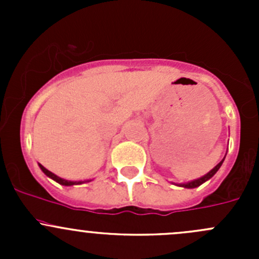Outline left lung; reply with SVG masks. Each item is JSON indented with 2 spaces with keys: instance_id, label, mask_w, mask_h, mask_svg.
<instances>
[{
  "instance_id": "1",
  "label": "left lung",
  "mask_w": 259,
  "mask_h": 259,
  "mask_svg": "<svg viewBox=\"0 0 259 259\" xmlns=\"http://www.w3.org/2000/svg\"><path fill=\"white\" fill-rule=\"evenodd\" d=\"M224 158H226V156H224ZM223 161H224V159L221 161V163L217 164V165L214 166V168L211 169V170L209 171V173H207V174H205V176H203L202 178L192 180V182L184 183V184H179V185H180V187H184V188H197V187H199V185H202L203 183H205V182H207V180H209V179L211 178V177H213L214 174H215L217 171H218V169L221 168L222 164H223Z\"/></svg>"
}]
</instances>
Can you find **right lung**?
Masks as SVG:
<instances>
[{"label":"right lung","instance_id":"right-lung-1","mask_svg":"<svg viewBox=\"0 0 259 259\" xmlns=\"http://www.w3.org/2000/svg\"><path fill=\"white\" fill-rule=\"evenodd\" d=\"M38 165H40L41 170H42L44 173H45L46 176L49 177V178L54 179L55 182H57V183H59V184H61V185H66V187H70V185H76V184H82V183H85V182H71V180L62 179V178H60V177L55 176L54 173H51V171L48 170V169H46L44 165H41V164H38ZM88 182H89V180H88Z\"/></svg>","mask_w":259,"mask_h":259}]
</instances>
